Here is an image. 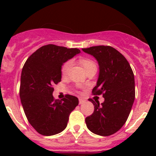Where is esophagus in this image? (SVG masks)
Returning a JSON list of instances; mask_svg holds the SVG:
<instances>
[{
  "instance_id": "1",
  "label": "esophagus",
  "mask_w": 156,
  "mask_h": 156,
  "mask_svg": "<svg viewBox=\"0 0 156 156\" xmlns=\"http://www.w3.org/2000/svg\"><path fill=\"white\" fill-rule=\"evenodd\" d=\"M85 101H84V99H83V98H79V104L80 105H82L83 103Z\"/></svg>"
}]
</instances>
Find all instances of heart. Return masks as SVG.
<instances>
[{
  "mask_svg": "<svg viewBox=\"0 0 156 156\" xmlns=\"http://www.w3.org/2000/svg\"><path fill=\"white\" fill-rule=\"evenodd\" d=\"M80 63L81 64V66L84 68V69L86 71H87L88 69H90L92 68H97L96 67V64H95L93 60L90 58H80L79 59ZM72 62L71 61H67L66 62L64 63V65L62 67V75L63 76H66L68 74L70 68H71Z\"/></svg>",
  "mask_w": 156,
  "mask_h": 156,
  "instance_id": "heart-1",
  "label": "heart"
}]
</instances>
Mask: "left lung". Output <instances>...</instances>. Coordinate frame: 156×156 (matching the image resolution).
I'll return each instance as SVG.
<instances>
[{"label":"left lung","instance_id":"left-lung-1","mask_svg":"<svg viewBox=\"0 0 156 156\" xmlns=\"http://www.w3.org/2000/svg\"><path fill=\"white\" fill-rule=\"evenodd\" d=\"M97 59L99 76L92 94H102L105 101L89 98L94 110L85 119L87 126L94 133L109 136L121 129L126 122L135 98L134 75L126 58L110 46L83 48Z\"/></svg>","mask_w":156,"mask_h":156}]
</instances>
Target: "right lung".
<instances>
[{"label":"right lung","mask_w":156,"mask_h":156,"mask_svg":"<svg viewBox=\"0 0 156 156\" xmlns=\"http://www.w3.org/2000/svg\"><path fill=\"white\" fill-rule=\"evenodd\" d=\"M80 52L77 48L44 45L23 66L19 88L22 105L29 122L40 134L51 136L64 130L71 112L79 104L75 96L66 94L55 100L52 94L54 85L61 81L63 63Z\"/></svg>","instance_id":"right-lung-1"}]
</instances>
